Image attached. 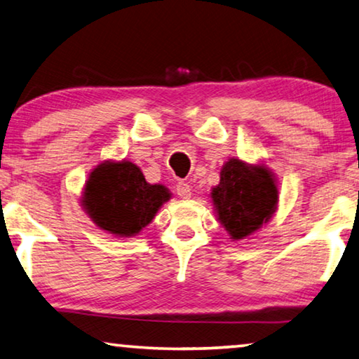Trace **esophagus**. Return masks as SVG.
Here are the masks:
<instances>
[{"label": "esophagus", "instance_id": "34e87169", "mask_svg": "<svg viewBox=\"0 0 359 359\" xmlns=\"http://www.w3.org/2000/svg\"><path fill=\"white\" fill-rule=\"evenodd\" d=\"M175 191H177V195L182 200H189V198H191V187L189 184H185V182H179Z\"/></svg>", "mask_w": 359, "mask_h": 359}]
</instances>
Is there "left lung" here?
Listing matches in <instances>:
<instances>
[{
  "instance_id": "1",
  "label": "left lung",
  "mask_w": 359,
  "mask_h": 359,
  "mask_svg": "<svg viewBox=\"0 0 359 359\" xmlns=\"http://www.w3.org/2000/svg\"><path fill=\"white\" fill-rule=\"evenodd\" d=\"M215 217L231 241L251 240L278 210L280 190L273 170L264 161L229 158L220 169V182L210 190Z\"/></svg>"
}]
</instances>
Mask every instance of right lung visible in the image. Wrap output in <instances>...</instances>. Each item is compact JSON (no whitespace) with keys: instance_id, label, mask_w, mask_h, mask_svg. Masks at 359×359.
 I'll return each mask as SVG.
<instances>
[{"instance_id":"1","label":"right lung","mask_w":359,"mask_h":359,"mask_svg":"<svg viewBox=\"0 0 359 359\" xmlns=\"http://www.w3.org/2000/svg\"><path fill=\"white\" fill-rule=\"evenodd\" d=\"M170 198L168 187L149 184L137 164L129 159H105L89 172L79 204L99 230L133 238L151 224Z\"/></svg>"}]
</instances>
